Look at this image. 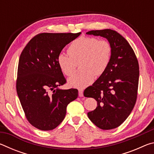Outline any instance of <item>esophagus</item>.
Masks as SVG:
<instances>
[{"instance_id":"34e87169","label":"esophagus","mask_w":154,"mask_h":154,"mask_svg":"<svg viewBox=\"0 0 154 154\" xmlns=\"http://www.w3.org/2000/svg\"><path fill=\"white\" fill-rule=\"evenodd\" d=\"M83 96V90L82 89H79V96L80 97H82V96Z\"/></svg>"}]
</instances>
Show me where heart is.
I'll list each match as a JSON object with an SVG mask.
<instances>
[{"mask_svg":"<svg viewBox=\"0 0 154 154\" xmlns=\"http://www.w3.org/2000/svg\"><path fill=\"white\" fill-rule=\"evenodd\" d=\"M67 51L69 54L60 53L57 56V64L62 73L71 77L80 62V69L83 71L69 80V84L77 88L90 85L96 75L100 76L105 73L110 65L113 54L109 41L87 36L72 41Z\"/></svg>","mask_w":154,"mask_h":154,"instance_id":"obj_1","label":"heart"}]
</instances>
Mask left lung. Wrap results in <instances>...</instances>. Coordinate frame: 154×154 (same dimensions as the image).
<instances>
[{"instance_id":"obj_1","label":"left lung","mask_w":154,"mask_h":154,"mask_svg":"<svg viewBox=\"0 0 154 154\" xmlns=\"http://www.w3.org/2000/svg\"><path fill=\"white\" fill-rule=\"evenodd\" d=\"M86 34L107 38L113 48L107 70L83 92L85 97L97 101L96 108L88 112V116L99 128H116L126 120L136 103L139 62L128 42L116 31L91 30Z\"/></svg>"}]
</instances>
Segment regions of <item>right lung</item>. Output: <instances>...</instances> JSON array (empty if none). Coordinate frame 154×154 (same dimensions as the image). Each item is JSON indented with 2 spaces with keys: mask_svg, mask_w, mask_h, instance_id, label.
Masks as SVG:
<instances>
[{
  "mask_svg": "<svg viewBox=\"0 0 154 154\" xmlns=\"http://www.w3.org/2000/svg\"><path fill=\"white\" fill-rule=\"evenodd\" d=\"M80 34H38L21 53L16 90L26 118L37 129L56 128L65 118L67 105L77 98V89H58L66 80L56 58Z\"/></svg>",
  "mask_w": 154,
  "mask_h": 154,
  "instance_id": "right-lung-1",
  "label": "right lung"
}]
</instances>
